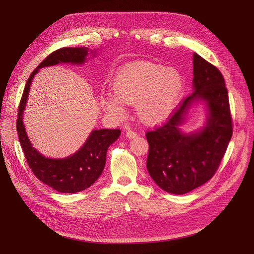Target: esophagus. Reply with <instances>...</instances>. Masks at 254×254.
Returning <instances> with one entry per match:
<instances>
[{
    "mask_svg": "<svg viewBox=\"0 0 254 254\" xmlns=\"http://www.w3.org/2000/svg\"><path fill=\"white\" fill-rule=\"evenodd\" d=\"M126 136H127L128 139H134V138H136L138 135H137V132H136V131H134V130H131V129H127V131H126Z\"/></svg>",
    "mask_w": 254,
    "mask_h": 254,
    "instance_id": "obj_1",
    "label": "esophagus"
}]
</instances>
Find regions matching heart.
<instances>
[{"label": "heart", "mask_w": 254, "mask_h": 254, "mask_svg": "<svg viewBox=\"0 0 254 254\" xmlns=\"http://www.w3.org/2000/svg\"><path fill=\"white\" fill-rule=\"evenodd\" d=\"M184 90L179 71L139 62L127 64L114 78L113 92L101 98L103 110L115 119L126 115L127 105H136L137 115L147 126L165 123L174 113Z\"/></svg>", "instance_id": "obj_1"}]
</instances>
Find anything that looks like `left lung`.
<instances>
[{
  "mask_svg": "<svg viewBox=\"0 0 254 254\" xmlns=\"http://www.w3.org/2000/svg\"><path fill=\"white\" fill-rule=\"evenodd\" d=\"M192 62L193 92L166 125L146 134L149 175L173 194L188 193L209 181L233 135L228 89L220 71L197 53ZM199 102L205 105L204 126L193 132L183 131L190 110Z\"/></svg>",
  "mask_w": 254,
  "mask_h": 254,
  "instance_id": "1",
  "label": "left lung"
}]
</instances>
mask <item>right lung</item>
<instances>
[{
	"label": "right lung",
	"mask_w": 254,
	"mask_h": 254,
	"mask_svg": "<svg viewBox=\"0 0 254 254\" xmlns=\"http://www.w3.org/2000/svg\"><path fill=\"white\" fill-rule=\"evenodd\" d=\"M88 53L95 59L97 49L64 47L52 52L30 75L18 109L16 128L26 162L40 181L64 193L82 191L99 179L105 168L107 150L119 138L120 129H92L84 144L76 152L63 158H52L44 156L33 147L23 125V114L31 84L40 69L61 64L81 65L87 62Z\"/></svg>",
	"instance_id": "right-lung-1"
}]
</instances>
